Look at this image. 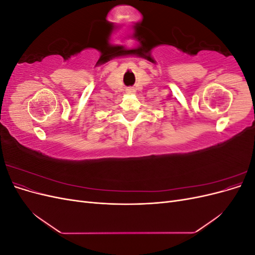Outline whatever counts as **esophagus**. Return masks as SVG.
<instances>
[{
    "label": "esophagus",
    "mask_w": 255,
    "mask_h": 255,
    "mask_svg": "<svg viewBox=\"0 0 255 255\" xmlns=\"http://www.w3.org/2000/svg\"><path fill=\"white\" fill-rule=\"evenodd\" d=\"M135 92H136V90H135V88H133V87L127 88V94H128V95H134Z\"/></svg>",
    "instance_id": "34e87169"
}]
</instances>
